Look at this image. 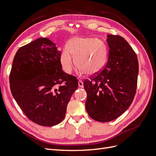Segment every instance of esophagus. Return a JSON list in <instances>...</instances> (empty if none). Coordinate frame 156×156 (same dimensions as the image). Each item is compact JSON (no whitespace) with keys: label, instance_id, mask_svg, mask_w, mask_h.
I'll return each instance as SVG.
<instances>
[{"label":"esophagus","instance_id":"esophagus-1","mask_svg":"<svg viewBox=\"0 0 156 156\" xmlns=\"http://www.w3.org/2000/svg\"><path fill=\"white\" fill-rule=\"evenodd\" d=\"M78 86L80 87H83V82L81 80H79V81H78Z\"/></svg>","mask_w":156,"mask_h":156}]
</instances>
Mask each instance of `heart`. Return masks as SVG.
<instances>
[{
  "label": "heart",
  "mask_w": 156,
  "mask_h": 156,
  "mask_svg": "<svg viewBox=\"0 0 156 156\" xmlns=\"http://www.w3.org/2000/svg\"><path fill=\"white\" fill-rule=\"evenodd\" d=\"M75 65L81 73L94 75L101 71L108 58V49L101 40L93 37H76L62 49L60 61L64 71L71 74Z\"/></svg>",
  "instance_id": "b5f03b06"
}]
</instances>
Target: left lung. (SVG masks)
<instances>
[{"instance_id":"obj_1","label":"left lung","mask_w":156,"mask_h":156,"mask_svg":"<svg viewBox=\"0 0 156 156\" xmlns=\"http://www.w3.org/2000/svg\"><path fill=\"white\" fill-rule=\"evenodd\" d=\"M108 61L103 70L86 79V109L91 118L109 122L125 113L133 102L137 87V55L119 35H107Z\"/></svg>"}]
</instances>
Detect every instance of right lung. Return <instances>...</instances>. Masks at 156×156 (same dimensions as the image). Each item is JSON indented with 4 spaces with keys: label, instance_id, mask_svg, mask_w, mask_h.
Segmentation results:
<instances>
[{
    "label": "right lung",
    "instance_id": "add662e5",
    "mask_svg": "<svg viewBox=\"0 0 156 156\" xmlns=\"http://www.w3.org/2000/svg\"><path fill=\"white\" fill-rule=\"evenodd\" d=\"M61 51L45 37L21 47L16 53L10 86L16 101L31 121L44 126L58 125L78 88L76 77L62 70Z\"/></svg>",
    "mask_w": 156,
    "mask_h": 156
}]
</instances>
